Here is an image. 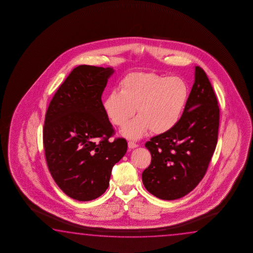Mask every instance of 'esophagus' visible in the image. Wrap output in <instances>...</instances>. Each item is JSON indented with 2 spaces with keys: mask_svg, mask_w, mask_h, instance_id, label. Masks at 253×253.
Wrapping results in <instances>:
<instances>
[{
  "mask_svg": "<svg viewBox=\"0 0 253 253\" xmlns=\"http://www.w3.org/2000/svg\"><path fill=\"white\" fill-rule=\"evenodd\" d=\"M128 147L129 149H134V148H136L138 147L137 143H135L134 141H128Z\"/></svg>",
  "mask_w": 253,
  "mask_h": 253,
  "instance_id": "esophagus-1",
  "label": "esophagus"
}]
</instances>
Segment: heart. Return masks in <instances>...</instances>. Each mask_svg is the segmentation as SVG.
I'll return each mask as SVG.
<instances>
[{
	"label": "heart",
	"mask_w": 253,
	"mask_h": 253,
	"mask_svg": "<svg viewBox=\"0 0 253 253\" xmlns=\"http://www.w3.org/2000/svg\"><path fill=\"white\" fill-rule=\"evenodd\" d=\"M121 91L113 90L104 100L109 120L123 126L125 137L137 140L151 129L155 133L170 131L179 122L189 96L188 86L179 77H162L156 73H133L125 78Z\"/></svg>",
	"instance_id": "1"
}]
</instances>
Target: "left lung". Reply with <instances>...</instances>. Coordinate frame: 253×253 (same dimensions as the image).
Segmentation results:
<instances>
[{"mask_svg": "<svg viewBox=\"0 0 253 253\" xmlns=\"http://www.w3.org/2000/svg\"><path fill=\"white\" fill-rule=\"evenodd\" d=\"M219 108L205 71L196 66L184 112L173 128L147 141L151 163L142 172L145 189L163 200L184 197L206 174L218 141Z\"/></svg>", "mask_w": 253, "mask_h": 253, "instance_id": "left-lung-1", "label": "left lung"}]
</instances>
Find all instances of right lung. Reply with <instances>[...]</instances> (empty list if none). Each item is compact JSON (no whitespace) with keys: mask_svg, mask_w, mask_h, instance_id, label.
<instances>
[{"mask_svg":"<svg viewBox=\"0 0 253 253\" xmlns=\"http://www.w3.org/2000/svg\"><path fill=\"white\" fill-rule=\"evenodd\" d=\"M110 67L79 65L59 86L47 107L43 145L48 170L57 186L78 201L102 196L112 167L124 157L127 142L115 133L102 94Z\"/></svg>","mask_w":253,"mask_h":253,"instance_id":"obj_1","label":"right lung"}]
</instances>
